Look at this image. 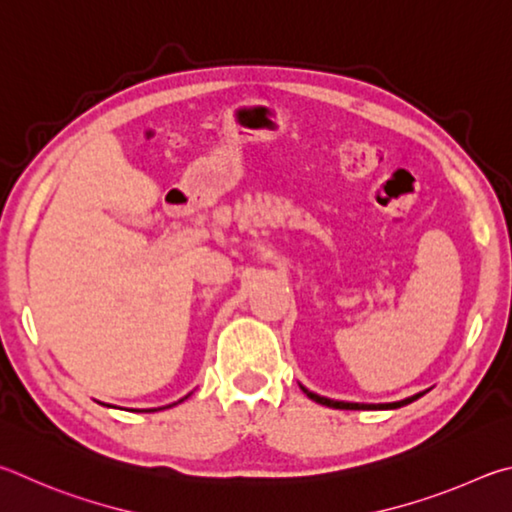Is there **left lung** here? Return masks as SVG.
Wrapping results in <instances>:
<instances>
[{
    "label": "left lung",
    "mask_w": 512,
    "mask_h": 512,
    "mask_svg": "<svg viewBox=\"0 0 512 512\" xmlns=\"http://www.w3.org/2000/svg\"><path fill=\"white\" fill-rule=\"evenodd\" d=\"M301 387V384H299ZM303 389V393H306V396L310 398V400H315V402H319V405H326V407H333V409H362V411H378V409H398V407H405V405H409V402H414V400H418L420 396H425V393L429 391H420V393H416V396H411V398H405V400H398V402H380V405H366V402H344V400H330V398H324V396H319V393H312V391H308L306 387H301Z\"/></svg>",
    "instance_id": "left-lung-1"
}]
</instances>
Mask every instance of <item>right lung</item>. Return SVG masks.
Masks as SVG:
<instances>
[{
	"mask_svg": "<svg viewBox=\"0 0 512 512\" xmlns=\"http://www.w3.org/2000/svg\"><path fill=\"white\" fill-rule=\"evenodd\" d=\"M188 396H191V393H188ZM188 396H186V398H188ZM182 400H184V398H182ZM182 400H179V402H182ZM173 405H177V402H173ZM173 405H168V407H173ZM164 409H166V407H164ZM143 411H157V409H143Z\"/></svg>",
	"mask_w": 512,
	"mask_h": 512,
	"instance_id": "obj_1",
	"label": "right lung"
}]
</instances>
